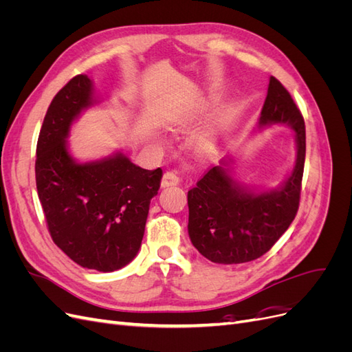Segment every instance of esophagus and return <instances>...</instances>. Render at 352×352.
Instances as JSON below:
<instances>
[{
  "mask_svg": "<svg viewBox=\"0 0 352 352\" xmlns=\"http://www.w3.org/2000/svg\"><path fill=\"white\" fill-rule=\"evenodd\" d=\"M180 182V177L177 175V172H166L163 179H162V186H172V185H177Z\"/></svg>",
  "mask_w": 352,
  "mask_h": 352,
  "instance_id": "1",
  "label": "esophagus"
}]
</instances>
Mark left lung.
Masks as SVG:
<instances>
[{
  "label": "left lung",
  "mask_w": 352,
  "mask_h": 352,
  "mask_svg": "<svg viewBox=\"0 0 352 352\" xmlns=\"http://www.w3.org/2000/svg\"><path fill=\"white\" fill-rule=\"evenodd\" d=\"M276 123L291 126L296 138L295 167L278 189L252 192L230 176V160H226L188 190L190 242L212 263L241 264L260 258L296 216L305 162L304 117L291 94L270 76L260 126Z\"/></svg>",
  "instance_id": "1"
}]
</instances>
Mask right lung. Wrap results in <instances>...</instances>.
Segmentation results:
<instances>
[{
	"mask_svg": "<svg viewBox=\"0 0 352 352\" xmlns=\"http://www.w3.org/2000/svg\"><path fill=\"white\" fill-rule=\"evenodd\" d=\"M95 102L87 74L57 92L39 132L35 175L52 241L82 267L105 273L124 267L140 251L163 170H145L122 153L78 163L66 140L72 123Z\"/></svg>",
	"mask_w": 352,
	"mask_h": 352,
	"instance_id": "1",
	"label": "right lung"
}]
</instances>
